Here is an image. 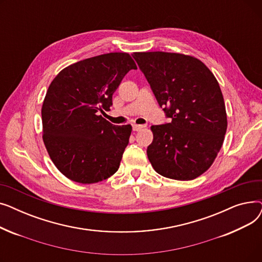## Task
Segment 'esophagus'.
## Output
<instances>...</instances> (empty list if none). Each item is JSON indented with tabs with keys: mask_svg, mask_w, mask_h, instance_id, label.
I'll list each match as a JSON object with an SVG mask.
<instances>
[{
	"mask_svg": "<svg viewBox=\"0 0 262 262\" xmlns=\"http://www.w3.org/2000/svg\"><path fill=\"white\" fill-rule=\"evenodd\" d=\"M145 126L144 125H139V124H134L133 125V129L135 130V132H138V130H141L142 128H144Z\"/></svg>",
	"mask_w": 262,
	"mask_h": 262,
	"instance_id": "obj_1",
	"label": "esophagus"
}]
</instances>
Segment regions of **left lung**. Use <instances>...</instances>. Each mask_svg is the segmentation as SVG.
<instances>
[{
    "mask_svg": "<svg viewBox=\"0 0 262 262\" xmlns=\"http://www.w3.org/2000/svg\"><path fill=\"white\" fill-rule=\"evenodd\" d=\"M171 123L150 126L147 158L154 170L176 181H191L207 171L221 149L227 129L223 94L212 72L190 55L136 52Z\"/></svg>",
    "mask_w": 262,
    "mask_h": 262,
    "instance_id": "obj_1",
    "label": "left lung"
}]
</instances>
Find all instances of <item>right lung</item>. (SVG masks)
I'll return each instance as SVG.
<instances>
[{"instance_id":"obj_1","label":"right lung","mask_w":262,"mask_h":262,"mask_svg":"<svg viewBox=\"0 0 262 262\" xmlns=\"http://www.w3.org/2000/svg\"><path fill=\"white\" fill-rule=\"evenodd\" d=\"M132 69L137 66L128 53H107L68 66L50 84L41 108L42 139L69 180L95 184L118 171L132 125H114L100 113L109 110Z\"/></svg>"}]
</instances>
